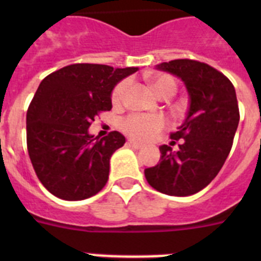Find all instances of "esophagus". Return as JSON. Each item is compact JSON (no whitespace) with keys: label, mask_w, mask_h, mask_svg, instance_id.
<instances>
[{"label":"esophagus","mask_w":261,"mask_h":261,"mask_svg":"<svg viewBox=\"0 0 261 261\" xmlns=\"http://www.w3.org/2000/svg\"><path fill=\"white\" fill-rule=\"evenodd\" d=\"M128 145L129 146L135 147V149H141V147L144 146L141 142H137V141H135V140H128Z\"/></svg>","instance_id":"esophagus-1"}]
</instances>
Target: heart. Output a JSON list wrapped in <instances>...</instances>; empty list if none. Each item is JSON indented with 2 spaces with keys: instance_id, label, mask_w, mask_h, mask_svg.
<instances>
[{
  "instance_id": "1",
  "label": "heart",
  "mask_w": 261,
  "mask_h": 261,
  "mask_svg": "<svg viewBox=\"0 0 261 261\" xmlns=\"http://www.w3.org/2000/svg\"><path fill=\"white\" fill-rule=\"evenodd\" d=\"M154 90L161 96H171L176 93L177 85L176 81L167 74H156L150 78ZM129 80L120 81L119 84L112 90V102L115 105H121L125 99L126 91L129 87ZM166 125L165 117L161 115H146V114H135L125 117L121 121L120 126L128 136L137 140H147L153 137L155 133L162 130Z\"/></svg>"
}]
</instances>
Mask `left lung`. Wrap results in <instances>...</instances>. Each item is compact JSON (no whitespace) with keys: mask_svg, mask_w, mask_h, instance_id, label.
Instances as JSON below:
<instances>
[{"mask_svg":"<svg viewBox=\"0 0 261 261\" xmlns=\"http://www.w3.org/2000/svg\"><path fill=\"white\" fill-rule=\"evenodd\" d=\"M181 78L190 94L184 123L171 133V145H162L161 162L145 170L147 183L170 196H191L208 186L220 172L231 150L239 124L235 89L221 71L205 62L172 60L156 65Z\"/></svg>","mask_w":261,"mask_h":261,"instance_id":"8db88e82","label":"left lung"}]
</instances>
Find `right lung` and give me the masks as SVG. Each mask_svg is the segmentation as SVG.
Segmentation results:
<instances>
[{"instance_id": "add662e5", "label": "right lung", "mask_w": 261, "mask_h": 261, "mask_svg": "<svg viewBox=\"0 0 261 261\" xmlns=\"http://www.w3.org/2000/svg\"><path fill=\"white\" fill-rule=\"evenodd\" d=\"M138 68L73 64L41 81L27 110V150L41 184L68 201L89 199L108 180L111 155L125 144L121 133L89 135L100 112L112 108L115 85Z\"/></svg>"}]
</instances>
